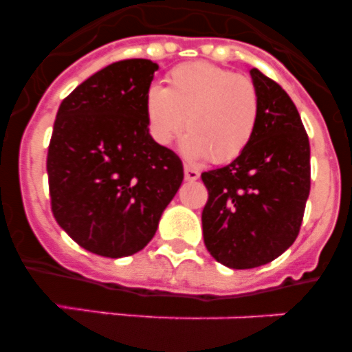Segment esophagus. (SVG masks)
<instances>
[{"label":"esophagus","mask_w":352,"mask_h":352,"mask_svg":"<svg viewBox=\"0 0 352 352\" xmlns=\"http://www.w3.org/2000/svg\"><path fill=\"white\" fill-rule=\"evenodd\" d=\"M185 179H188V182H195V179H199V170L190 166H185Z\"/></svg>","instance_id":"34e87169"}]
</instances>
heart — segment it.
Here are the masks:
<instances>
[{
    "mask_svg": "<svg viewBox=\"0 0 352 352\" xmlns=\"http://www.w3.org/2000/svg\"><path fill=\"white\" fill-rule=\"evenodd\" d=\"M259 104V89L250 77L195 61L173 68L167 88L146 91L144 113L155 142L170 144L185 123V153L226 164L243 153L254 138Z\"/></svg>",
    "mask_w": 352,
    "mask_h": 352,
    "instance_id": "1",
    "label": "heart"
}]
</instances>
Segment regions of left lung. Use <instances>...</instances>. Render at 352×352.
<instances>
[{
  "label": "left lung",
  "mask_w": 352,
  "mask_h": 352,
  "mask_svg": "<svg viewBox=\"0 0 352 352\" xmlns=\"http://www.w3.org/2000/svg\"><path fill=\"white\" fill-rule=\"evenodd\" d=\"M250 76L261 102L254 138L229 166L201 174L204 245L234 270L284 254L300 234L310 194V142L296 105L261 70Z\"/></svg>",
  "instance_id": "1"
}]
</instances>
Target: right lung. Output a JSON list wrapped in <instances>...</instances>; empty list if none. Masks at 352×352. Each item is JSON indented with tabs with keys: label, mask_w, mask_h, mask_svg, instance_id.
I'll return each instance as SVG.
<instances>
[{
	"label": "right lung",
	"mask_w": 352,
	"mask_h": 352,
	"mask_svg": "<svg viewBox=\"0 0 352 352\" xmlns=\"http://www.w3.org/2000/svg\"><path fill=\"white\" fill-rule=\"evenodd\" d=\"M158 65L123 60L63 98L47 149L51 210L77 245L102 257L142 250L183 182L173 149L149 135L144 98Z\"/></svg>",
	"instance_id": "right-lung-1"
}]
</instances>
